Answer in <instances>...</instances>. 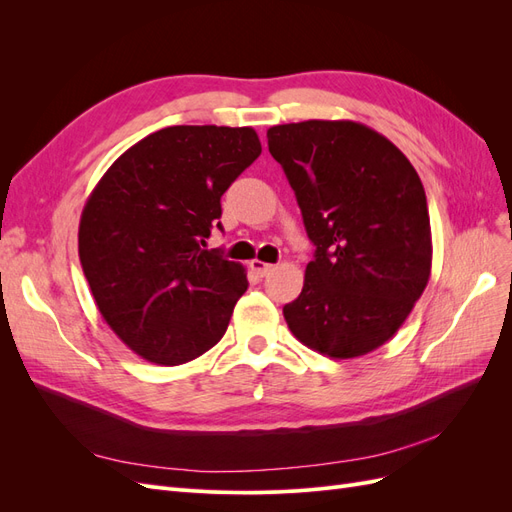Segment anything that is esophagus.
Returning a JSON list of instances; mask_svg holds the SVG:
<instances>
[{
	"label": "esophagus",
	"mask_w": 512,
	"mask_h": 512,
	"mask_svg": "<svg viewBox=\"0 0 512 512\" xmlns=\"http://www.w3.org/2000/svg\"><path fill=\"white\" fill-rule=\"evenodd\" d=\"M250 269L258 275V277H265V275H269L275 267L273 265H269V262H262V260H252L250 262Z\"/></svg>",
	"instance_id": "1"
}]
</instances>
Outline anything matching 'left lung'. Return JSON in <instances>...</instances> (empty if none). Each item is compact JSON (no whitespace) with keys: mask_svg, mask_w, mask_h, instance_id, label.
Here are the masks:
<instances>
[{"mask_svg":"<svg viewBox=\"0 0 512 512\" xmlns=\"http://www.w3.org/2000/svg\"><path fill=\"white\" fill-rule=\"evenodd\" d=\"M267 138L316 245L301 294L284 305L288 329L331 359L380 348L431 275L421 179L389 138L359 121L284 123Z\"/></svg>","mask_w":512,"mask_h":512,"instance_id":"left-lung-1","label":"left lung"}]
</instances>
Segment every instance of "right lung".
Listing matches in <instances>:
<instances>
[{
	"label": "right lung",
	"mask_w": 512,
	"mask_h": 512,
	"mask_svg": "<svg viewBox=\"0 0 512 512\" xmlns=\"http://www.w3.org/2000/svg\"><path fill=\"white\" fill-rule=\"evenodd\" d=\"M254 128L170 126L106 170L79 224V258L108 327L156 365H183L224 337L247 273L205 250L220 198L260 156Z\"/></svg>",
	"instance_id": "1"
}]
</instances>
